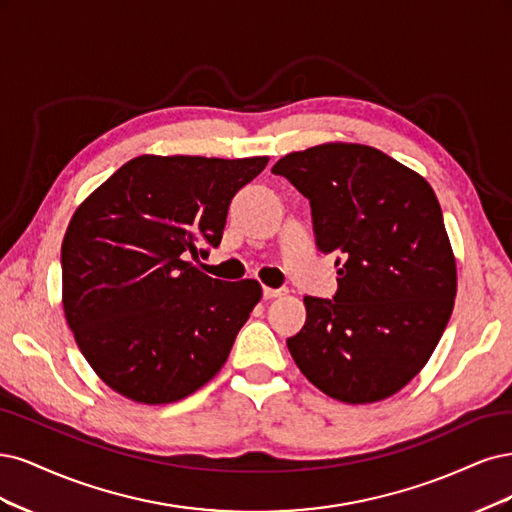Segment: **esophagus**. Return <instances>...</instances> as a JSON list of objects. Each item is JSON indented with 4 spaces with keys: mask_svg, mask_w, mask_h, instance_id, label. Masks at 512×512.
<instances>
[{
    "mask_svg": "<svg viewBox=\"0 0 512 512\" xmlns=\"http://www.w3.org/2000/svg\"><path fill=\"white\" fill-rule=\"evenodd\" d=\"M285 289H272V287H263V298L266 300H272V298H278V295H283Z\"/></svg>",
    "mask_w": 512,
    "mask_h": 512,
    "instance_id": "esophagus-1",
    "label": "esophagus"
}]
</instances>
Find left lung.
Masks as SVG:
<instances>
[{
	"label": "left lung",
	"instance_id": "1",
	"mask_svg": "<svg viewBox=\"0 0 512 512\" xmlns=\"http://www.w3.org/2000/svg\"><path fill=\"white\" fill-rule=\"evenodd\" d=\"M272 172L310 202L317 249L340 266L334 300L304 298L289 353L329 398L381 402L421 372L453 312L457 270L438 197L364 144L312 146Z\"/></svg>",
	"mask_w": 512,
	"mask_h": 512
}]
</instances>
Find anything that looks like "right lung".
<instances>
[{
  "instance_id": "1",
  "label": "right lung",
  "mask_w": 512,
  "mask_h": 512,
  "mask_svg": "<svg viewBox=\"0 0 512 512\" xmlns=\"http://www.w3.org/2000/svg\"><path fill=\"white\" fill-rule=\"evenodd\" d=\"M268 157L127 161L82 202L61 244L63 310L102 381L140 404L187 398L217 374L261 300L189 259L219 246L232 197Z\"/></svg>"
}]
</instances>
